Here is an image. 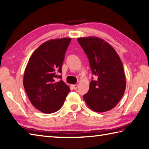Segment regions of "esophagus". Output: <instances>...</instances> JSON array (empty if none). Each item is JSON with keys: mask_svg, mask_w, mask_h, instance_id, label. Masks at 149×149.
<instances>
[{"mask_svg": "<svg viewBox=\"0 0 149 149\" xmlns=\"http://www.w3.org/2000/svg\"><path fill=\"white\" fill-rule=\"evenodd\" d=\"M72 87L73 88V89L76 90L77 88H78V85L77 84H74V85H72Z\"/></svg>", "mask_w": 149, "mask_h": 149, "instance_id": "obj_1", "label": "esophagus"}]
</instances>
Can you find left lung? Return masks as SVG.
I'll return each mask as SVG.
<instances>
[{"mask_svg":"<svg viewBox=\"0 0 149 149\" xmlns=\"http://www.w3.org/2000/svg\"><path fill=\"white\" fill-rule=\"evenodd\" d=\"M86 54L93 74L97 79L90 82L89 91L83 95L88 106L103 113L114 108L121 100L126 87L122 62L109 43L95 36L78 38Z\"/></svg>","mask_w":149,"mask_h":149,"instance_id":"left-lung-1","label":"left lung"}]
</instances>
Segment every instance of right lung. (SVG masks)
Instances as JSON below:
<instances>
[{"mask_svg":"<svg viewBox=\"0 0 149 149\" xmlns=\"http://www.w3.org/2000/svg\"><path fill=\"white\" fill-rule=\"evenodd\" d=\"M70 38L44 42L30 57L24 75V87L31 104L44 113L56 112L70 91L63 81H55L61 67Z\"/></svg>","mask_w":149,"mask_h":149,"instance_id":"obj_1","label":"right lung"}]
</instances>
